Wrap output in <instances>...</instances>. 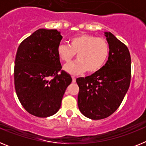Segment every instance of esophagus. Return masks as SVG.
I'll return each mask as SVG.
<instances>
[{"mask_svg": "<svg viewBox=\"0 0 146 146\" xmlns=\"http://www.w3.org/2000/svg\"><path fill=\"white\" fill-rule=\"evenodd\" d=\"M72 82H76V77H74V76H72Z\"/></svg>", "mask_w": 146, "mask_h": 146, "instance_id": "esophagus-1", "label": "esophagus"}]
</instances>
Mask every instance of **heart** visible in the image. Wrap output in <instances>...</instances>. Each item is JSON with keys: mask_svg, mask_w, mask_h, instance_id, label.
Returning a JSON list of instances; mask_svg holds the SVG:
<instances>
[{"mask_svg": "<svg viewBox=\"0 0 146 146\" xmlns=\"http://www.w3.org/2000/svg\"><path fill=\"white\" fill-rule=\"evenodd\" d=\"M109 52L106 39L86 33L72 37L69 44L61 43L57 48L59 58L66 64L70 63L77 53L78 60L65 66V70L71 74H79L86 70L88 73L98 72L105 64Z\"/></svg>", "mask_w": 146, "mask_h": 146, "instance_id": "heart-1", "label": "heart"}]
</instances>
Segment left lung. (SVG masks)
<instances>
[{
	"label": "left lung",
	"instance_id": "8db88e82",
	"mask_svg": "<svg viewBox=\"0 0 146 146\" xmlns=\"http://www.w3.org/2000/svg\"><path fill=\"white\" fill-rule=\"evenodd\" d=\"M104 33L110 47L108 60L98 72L76 80L80 88L78 108L93 120L108 118L119 108L131 81L129 49L110 32Z\"/></svg>",
	"mask_w": 146,
	"mask_h": 146
}]
</instances>
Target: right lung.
Returning <instances> with one entry per match:
<instances>
[{"label":"right lung","instance_id":"right-lung-1","mask_svg":"<svg viewBox=\"0 0 146 146\" xmlns=\"http://www.w3.org/2000/svg\"><path fill=\"white\" fill-rule=\"evenodd\" d=\"M62 36L56 29H38L20 43L14 69L19 101L30 114L45 118L58 111L72 82L57 52Z\"/></svg>","mask_w":146,"mask_h":146}]
</instances>
